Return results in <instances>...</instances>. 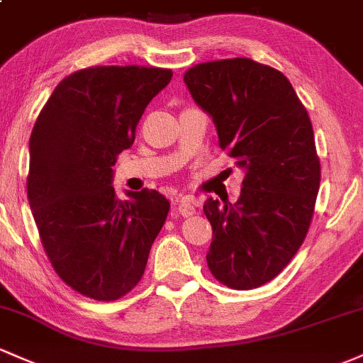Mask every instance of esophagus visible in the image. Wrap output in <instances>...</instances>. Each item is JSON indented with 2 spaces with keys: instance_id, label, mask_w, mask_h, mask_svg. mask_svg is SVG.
<instances>
[{
  "instance_id": "obj_1",
  "label": "esophagus",
  "mask_w": 363,
  "mask_h": 363,
  "mask_svg": "<svg viewBox=\"0 0 363 363\" xmlns=\"http://www.w3.org/2000/svg\"><path fill=\"white\" fill-rule=\"evenodd\" d=\"M177 205H179V213H181L182 217H191V215L196 213L198 200L194 196H179Z\"/></svg>"
}]
</instances>
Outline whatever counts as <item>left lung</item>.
Segmentation results:
<instances>
[{
    "label": "left lung",
    "instance_id": "1",
    "mask_svg": "<svg viewBox=\"0 0 363 363\" xmlns=\"http://www.w3.org/2000/svg\"><path fill=\"white\" fill-rule=\"evenodd\" d=\"M184 82L246 172L234 205H203L213 229L206 264L227 288H258L291 262L315 210L320 160L308 111L282 72L250 58L198 63Z\"/></svg>",
    "mask_w": 363,
    "mask_h": 363
}]
</instances>
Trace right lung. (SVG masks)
Returning a JSON list of instances; mask_svg holds the SVG:
<instances>
[{
  "label": "right lung",
  "instance_id": "obj_1",
  "mask_svg": "<svg viewBox=\"0 0 363 363\" xmlns=\"http://www.w3.org/2000/svg\"><path fill=\"white\" fill-rule=\"evenodd\" d=\"M170 79L158 67L77 70L55 87L30 134L27 198L43 248L60 279L93 300H118L141 281L169 215L155 189L118 200L111 167Z\"/></svg>",
  "mask_w": 363,
  "mask_h": 363
}]
</instances>
